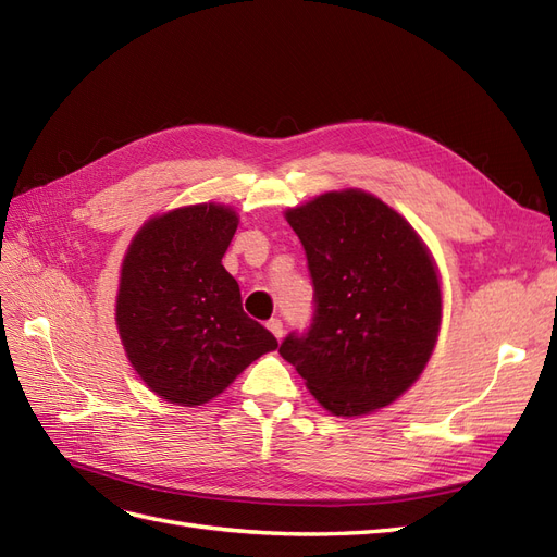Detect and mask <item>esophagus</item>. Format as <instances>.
<instances>
[{
	"label": "esophagus",
	"instance_id": "1",
	"mask_svg": "<svg viewBox=\"0 0 557 557\" xmlns=\"http://www.w3.org/2000/svg\"><path fill=\"white\" fill-rule=\"evenodd\" d=\"M267 330L272 332V334L276 336V339H281V336H283V323H281L278 318H272V320H269V323H267Z\"/></svg>",
	"mask_w": 557,
	"mask_h": 557
}]
</instances>
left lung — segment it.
I'll use <instances>...</instances> for the list:
<instances>
[{"instance_id": "obj_1", "label": "left lung", "mask_w": 557, "mask_h": 557, "mask_svg": "<svg viewBox=\"0 0 557 557\" xmlns=\"http://www.w3.org/2000/svg\"><path fill=\"white\" fill-rule=\"evenodd\" d=\"M307 252L313 320L278 346L334 416L393 404L423 374L442 323L428 246L364 190L325 193L285 211Z\"/></svg>"}]
</instances>
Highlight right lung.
I'll return each mask as SVG.
<instances>
[{
  "label": "right lung",
  "mask_w": 557,
  "mask_h": 557,
  "mask_svg": "<svg viewBox=\"0 0 557 557\" xmlns=\"http://www.w3.org/2000/svg\"><path fill=\"white\" fill-rule=\"evenodd\" d=\"M239 218L223 205L174 209L134 234L115 323L134 372L162 399L199 407L269 350L276 336L242 309L223 267Z\"/></svg>",
  "instance_id": "right-lung-1"
}]
</instances>
